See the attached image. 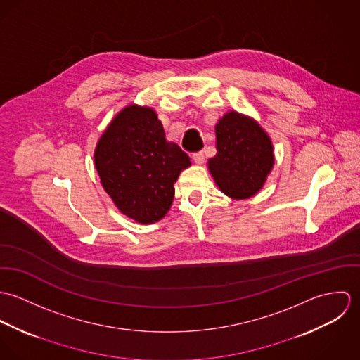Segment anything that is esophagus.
I'll use <instances>...</instances> for the list:
<instances>
[{
  "mask_svg": "<svg viewBox=\"0 0 360 360\" xmlns=\"http://www.w3.org/2000/svg\"><path fill=\"white\" fill-rule=\"evenodd\" d=\"M193 160H194L195 163H198V165H202V163L205 162V155H204L202 151L195 153V154H193Z\"/></svg>",
  "mask_w": 360,
  "mask_h": 360,
  "instance_id": "34e87169",
  "label": "esophagus"
}]
</instances>
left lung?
I'll return each instance as SVG.
<instances>
[{
  "label": "left lung",
  "mask_w": 360,
  "mask_h": 360,
  "mask_svg": "<svg viewBox=\"0 0 360 360\" xmlns=\"http://www.w3.org/2000/svg\"><path fill=\"white\" fill-rule=\"evenodd\" d=\"M214 130L217 154L207 160L210 174L230 198H251L274 165L270 137L254 119L236 110L219 119Z\"/></svg>",
  "instance_id": "obj_1"
}]
</instances>
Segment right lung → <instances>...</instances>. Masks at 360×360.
Masks as SVG:
<instances>
[{"label": "right lung", "mask_w": 360, "mask_h": 360, "mask_svg": "<svg viewBox=\"0 0 360 360\" xmlns=\"http://www.w3.org/2000/svg\"><path fill=\"white\" fill-rule=\"evenodd\" d=\"M101 184L117 209L141 224L160 220L188 155L169 143L153 108L129 105L110 122L94 153Z\"/></svg>", "instance_id": "obj_1"}]
</instances>
